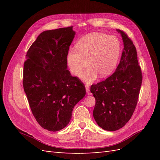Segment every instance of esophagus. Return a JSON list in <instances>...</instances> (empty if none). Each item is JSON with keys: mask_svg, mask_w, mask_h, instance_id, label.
<instances>
[{"mask_svg": "<svg viewBox=\"0 0 160 160\" xmlns=\"http://www.w3.org/2000/svg\"><path fill=\"white\" fill-rule=\"evenodd\" d=\"M85 89H86L87 93H88V95H90L91 93H90V91H89V85L88 84H86L85 85Z\"/></svg>", "mask_w": 160, "mask_h": 160, "instance_id": "1", "label": "esophagus"}]
</instances>
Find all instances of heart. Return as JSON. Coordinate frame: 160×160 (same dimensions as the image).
Instances as JSON below:
<instances>
[{"label":"heart","mask_w":160,"mask_h":160,"mask_svg":"<svg viewBox=\"0 0 160 160\" xmlns=\"http://www.w3.org/2000/svg\"><path fill=\"white\" fill-rule=\"evenodd\" d=\"M76 49H70L67 57V64L72 75L80 77L88 65L89 66L83 79L93 82L98 77L109 75L118 62L121 45L118 38L104 33L93 32L85 35L76 44Z\"/></svg>","instance_id":"1"}]
</instances>
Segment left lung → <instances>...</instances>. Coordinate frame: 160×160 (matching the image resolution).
Returning <instances> with one entry per match:
<instances>
[{"mask_svg": "<svg viewBox=\"0 0 160 160\" xmlns=\"http://www.w3.org/2000/svg\"><path fill=\"white\" fill-rule=\"evenodd\" d=\"M117 31L124 45L119 64L108 78L91 86L95 99L93 118L100 128L110 132L123 128L132 118L142 82L135 47L127 34Z\"/></svg>", "mask_w": 160, "mask_h": 160, "instance_id": "left-lung-1", "label": "left lung"}]
</instances>
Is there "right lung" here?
<instances>
[{
  "mask_svg": "<svg viewBox=\"0 0 160 160\" xmlns=\"http://www.w3.org/2000/svg\"><path fill=\"white\" fill-rule=\"evenodd\" d=\"M75 35L72 27L43 31L24 62L22 83L31 111L38 123L50 132L68 125L75 105L86 93L83 83L67 70Z\"/></svg>",
  "mask_w": 160,
  "mask_h": 160,
  "instance_id": "obj_1",
  "label": "right lung"
}]
</instances>
